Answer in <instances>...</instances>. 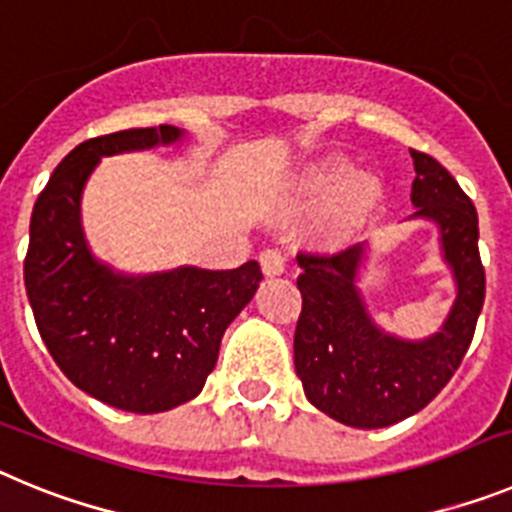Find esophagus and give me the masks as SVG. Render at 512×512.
I'll list each match as a JSON object with an SVG mask.
<instances>
[{
	"label": "esophagus",
	"instance_id": "1",
	"mask_svg": "<svg viewBox=\"0 0 512 512\" xmlns=\"http://www.w3.org/2000/svg\"><path fill=\"white\" fill-rule=\"evenodd\" d=\"M259 261L266 277H279V274H284V269H287V256H284V251H279V248H264Z\"/></svg>",
	"mask_w": 512,
	"mask_h": 512
}]
</instances>
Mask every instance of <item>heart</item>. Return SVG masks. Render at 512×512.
<instances>
[{"instance_id": "obj_1", "label": "heart", "mask_w": 512, "mask_h": 512, "mask_svg": "<svg viewBox=\"0 0 512 512\" xmlns=\"http://www.w3.org/2000/svg\"><path fill=\"white\" fill-rule=\"evenodd\" d=\"M338 179H341V174H338L336 169L312 171V174L307 176L305 192L310 194V197H315V200H323V197H328V194L336 189ZM374 194H377V184H374L369 176H351V179H346L336 194L338 217H343V220H354V217H359L366 207L372 205Z\"/></svg>"}]
</instances>
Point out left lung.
<instances>
[{
    "label": "left lung",
    "instance_id": "8db88e82",
    "mask_svg": "<svg viewBox=\"0 0 512 512\" xmlns=\"http://www.w3.org/2000/svg\"><path fill=\"white\" fill-rule=\"evenodd\" d=\"M415 182L410 215L433 220L456 300L441 330L425 341L384 333L356 287L366 243L341 253H297L302 312L295 330V369L307 400L354 428H384L423 410L449 384L474 338L485 305L477 210L454 176L428 153L410 151Z\"/></svg>",
    "mask_w": 512,
    "mask_h": 512
}]
</instances>
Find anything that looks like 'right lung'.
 Masks as SVG:
<instances>
[{"label": "right lung", "instance_id": "right-lung-1", "mask_svg": "<svg viewBox=\"0 0 512 512\" xmlns=\"http://www.w3.org/2000/svg\"><path fill=\"white\" fill-rule=\"evenodd\" d=\"M182 135L158 125L84 140L56 166L30 217L25 289L40 338L79 390L128 413H164L200 395L225 328L264 279L259 261L125 277L89 251L81 192L99 158Z\"/></svg>", "mask_w": 512, "mask_h": 512}]
</instances>
